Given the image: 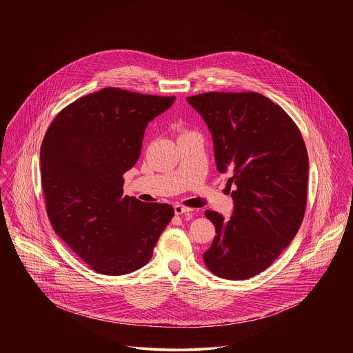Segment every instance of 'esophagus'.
Wrapping results in <instances>:
<instances>
[{
  "instance_id": "obj_1",
  "label": "esophagus",
  "mask_w": 353,
  "mask_h": 353,
  "mask_svg": "<svg viewBox=\"0 0 353 353\" xmlns=\"http://www.w3.org/2000/svg\"><path fill=\"white\" fill-rule=\"evenodd\" d=\"M174 212H175V214H183V213L192 212V209H190V208H186V206H183V205L176 203V205H174Z\"/></svg>"
}]
</instances>
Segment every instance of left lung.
Segmentation results:
<instances>
[{
	"label": "left lung",
	"mask_w": 353,
	"mask_h": 353,
	"mask_svg": "<svg viewBox=\"0 0 353 353\" xmlns=\"http://www.w3.org/2000/svg\"><path fill=\"white\" fill-rule=\"evenodd\" d=\"M188 101L208 125L219 172L235 185L228 220L205 212L216 236L203 262L221 279H250L274 262L302 224L308 179L302 134L280 105L256 92H208Z\"/></svg>",
	"instance_id": "left-lung-1"
}]
</instances>
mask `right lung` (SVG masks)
Wrapping results in <instances>:
<instances>
[{
  "mask_svg": "<svg viewBox=\"0 0 353 353\" xmlns=\"http://www.w3.org/2000/svg\"><path fill=\"white\" fill-rule=\"evenodd\" d=\"M174 97L104 88L66 105L41 147L42 188L57 235L94 270L121 276L143 268L174 216L168 203L123 196L148 122Z\"/></svg>",
  "mask_w": 353,
  "mask_h": 353,
  "instance_id": "obj_1",
  "label": "right lung"
}]
</instances>
